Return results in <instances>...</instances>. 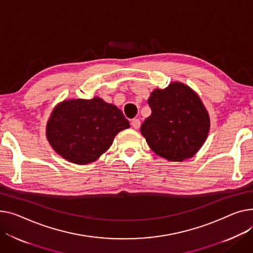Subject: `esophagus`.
<instances>
[{
	"instance_id": "1",
	"label": "esophagus",
	"mask_w": 253,
	"mask_h": 253,
	"mask_svg": "<svg viewBox=\"0 0 253 253\" xmlns=\"http://www.w3.org/2000/svg\"><path fill=\"white\" fill-rule=\"evenodd\" d=\"M131 125H132V127H133L134 129L138 130V129L140 128V125H141L140 120H139V119H133V120L131 121Z\"/></svg>"
}]
</instances>
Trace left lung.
I'll list each match as a JSON object with an SVG mask.
<instances>
[{"mask_svg":"<svg viewBox=\"0 0 253 253\" xmlns=\"http://www.w3.org/2000/svg\"><path fill=\"white\" fill-rule=\"evenodd\" d=\"M151 115L140 131L148 146L170 162L192 158L206 142L211 120L198 94L186 84L171 82L150 93Z\"/></svg>","mask_w":253,"mask_h":253,"instance_id":"left-lung-1","label":"left lung"}]
</instances>
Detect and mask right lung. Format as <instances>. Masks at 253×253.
I'll use <instances>...</instances> for the list:
<instances>
[{"mask_svg":"<svg viewBox=\"0 0 253 253\" xmlns=\"http://www.w3.org/2000/svg\"><path fill=\"white\" fill-rule=\"evenodd\" d=\"M129 127L122 111L103 98H72L54 108L46 123L45 135L63 159L86 165L106 153L117 134Z\"/></svg>","mask_w":253,"mask_h":253,"instance_id":"add662e5","label":"right lung"}]
</instances>
